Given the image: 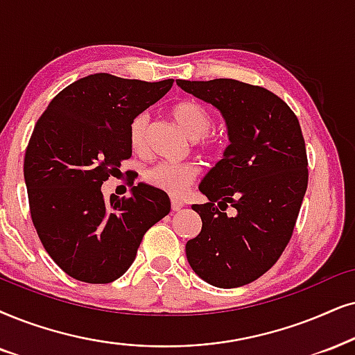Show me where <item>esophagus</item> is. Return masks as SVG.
Listing matches in <instances>:
<instances>
[{
	"label": "esophagus",
	"mask_w": 355,
	"mask_h": 355,
	"mask_svg": "<svg viewBox=\"0 0 355 355\" xmlns=\"http://www.w3.org/2000/svg\"><path fill=\"white\" fill-rule=\"evenodd\" d=\"M172 211H180L183 208V201L182 200H177V198H172Z\"/></svg>",
	"instance_id": "esophagus-1"
}]
</instances>
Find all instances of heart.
<instances>
[{"label": "heart", "instance_id": "1", "mask_svg": "<svg viewBox=\"0 0 355 355\" xmlns=\"http://www.w3.org/2000/svg\"><path fill=\"white\" fill-rule=\"evenodd\" d=\"M172 116L183 131L191 139H195L196 146H200L201 149H213L214 141L208 134L209 129L213 128V116L208 107L198 101H180L172 107ZM147 123H149V118L146 113H142L132 119L131 128H129V142L136 152L146 149ZM198 172V167L190 162H159L146 170L144 180L150 187L159 188L168 195L180 196L195 182Z\"/></svg>", "mask_w": 355, "mask_h": 355}]
</instances>
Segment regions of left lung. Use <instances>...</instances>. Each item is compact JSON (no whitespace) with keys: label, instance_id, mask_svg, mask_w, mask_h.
Masks as SVG:
<instances>
[{"label":"left lung","instance_id":"left-lung-1","mask_svg":"<svg viewBox=\"0 0 355 355\" xmlns=\"http://www.w3.org/2000/svg\"><path fill=\"white\" fill-rule=\"evenodd\" d=\"M177 85L221 111L230 137L200 183L208 203L191 206L203 226L187 242L188 263L213 286L248 285L277 262L293 234L308 187L302 128L290 106L262 87L231 78Z\"/></svg>","mask_w":355,"mask_h":355}]
</instances>
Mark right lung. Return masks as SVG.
I'll list each match as a JSON object with an SVG mask.
<instances>
[{
	"instance_id": "1",
	"label": "right lung",
	"mask_w": 355,
	"mask_h": 355,
	"mask_svg": "<svg viewBox=\"0 0 355 355\" xmlns=\"http://www.w3.org/2000/svg\"><path fill=\"white\" fill-rule=\"evenodd\" d=\"M95 73L62 89L35 124L24 180L34 227L67 275L111 284L131 267L149 227L170 213L167 193L146 183L105 198L103 182L132 155V119L172 88Z\"/></svg>"
}]
</instances>
